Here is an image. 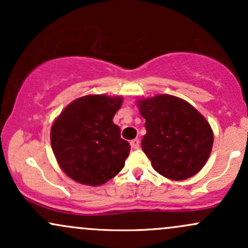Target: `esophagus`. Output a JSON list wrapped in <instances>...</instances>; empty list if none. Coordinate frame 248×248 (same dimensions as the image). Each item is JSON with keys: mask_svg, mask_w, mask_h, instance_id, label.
<instances>
[{"mask_svg": "<svg viewBox=\"0 0 248 248\" xmlns=\"http://www.w3.org/2000/svg\"><path fill=\"white\" fill-rule=\"evenodd\" d=\"M130 146H132L133 149H139L140 148V140L139 139H134V140L130 141Z\"/></svg>", "mask_w": 248, "mask_h": 248, "instance_id": "34e87169", "label": "esophagus"}]
</instances>
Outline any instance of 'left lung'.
Returning <instances> with one entry per match:
<instances>
[{
	"mask_svg": "<svg viewBox=\"0 0 248 248\" xmlns=\"http://www.w3.org/2000/svg\"><path fill=\"white\" fill-rule=\"evenodd\" d=\"M138 107L146 119L142 150L160 175L183 181L205 166L212 150L213 132L195 107L169 94L142 99Z\"/></svg>",
	"mask_w": 248,
	"mask_h": 248,
	"instance_id": "1",
	"label": "left lung"
}]
</instances>
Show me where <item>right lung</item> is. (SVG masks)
<instances>
[{
	"label": "right lung",
	"mask_w": 248,
	"mask_h": 248,
	"mask_svg": "<svg viewBox=\"0 0 248 248\" xmlns=\"http://www.w3.org/2000/svg\"><path fill=\"white\" fill-rule=\"evenodd\" d=\"M121 105V96L85 95L67 105L52 124L53 154L73 181L98 186L124 167L130 146L113 122Z\"/></svg>",
	"instance_id": "add662e5"
}]
</instances>
